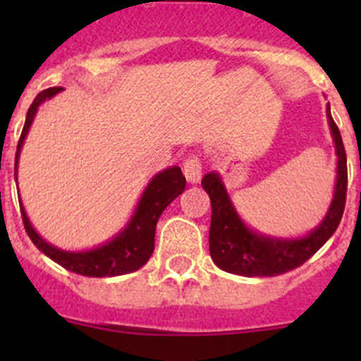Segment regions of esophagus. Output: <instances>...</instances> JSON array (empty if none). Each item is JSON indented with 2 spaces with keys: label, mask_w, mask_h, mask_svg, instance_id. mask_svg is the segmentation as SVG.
<instances>
[{
  "label": "esophagus",
  "mask_w": 361,
  "mask_h": 361,
  "mask_svg": "<svg viewBox=\"0 0 361 361\" xmlns=\"http://www.w3.org/2000/svg\"><path fill=\"white\" fill-rule=\"evenodd\" d=\"M183 174L188 183H199L202 176V166L197 157H188L183 162Z\"/></svg>",
  "instance_id": "obj_1"
}]
</instances>
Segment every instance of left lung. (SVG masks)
Returning a JSON list of instances; mask_svg holds the SVG:
<instances>
[{
  "label": "left lung",
  "instance_id": "left-lung-1",
  "mask_svg": "<svg viewBox=\"0 0 361 361\" xmlns=\"http://www.w3.org/2000/svg\"><path fill=\"white\" fill-rule=\"evenodd\" d=\"M326 118L337 155L334 199L322 224L302 238H272L250 228L235 211L220 174L213 171L202 178V188L211 199L209 253L221 271L246 278L283 274L300 267L337 231L345 206L348 166L344 145L330 113V104H326Z\"/></svg>",
  "mask_w": 361,
  "mask_h": 361
}]
</instances>
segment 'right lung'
Listing matches in <instances>:
<instances>
[{"mask_svg":"<svg viewBox=\"0 0 361 361\" xmlns=\"http://www.w3.org/2000/svg\"><path fill=\"white\" fill-rule=\"evenodd\" d=\"M63 87H52V89L43 90L29 106L23 134H20L19 145H17L16 181L20 150H23L24 140L27 136L29 127L35 120L39 104L45 103L47 99H52L56 94L63 92ZM185 183L187 181H185V176L178 166H171L160 171L152 178L150 183L143 190L140 202H137L136 209H134L133 216L127 221L126 227L104 245L85 251H66L50 245L35 231L27 214H25L23 201H19L20 213H23V221L29 239L35 243L36 248L43 255L52 258L54 262L63 265L68 271L76 272V274L89 276V278H111V276L129 274V272L137 271L147 264L155 248V227H157L160 214L178 195L183 194Z\"/></svg>","mask_w":361,"mask_h":361,"instance_id":"right-lung-1","label":"right lung"}]
</instances>
